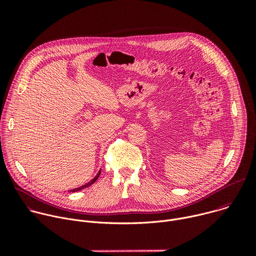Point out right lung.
I'll return each mask as SVG.
<instances>
[{
	"mask_svg": "<svg viewBox=\"0 0 256 256\" xmlns=\"http://www.w3.org/2000/svg\"><path fill=\"white\" fill-rule=\"evenodd\" d=\"M100 172L101 171H99L98 172V174L90 181V182H88V184H84V186H82L81 188H75V190H70V192H78V190H83V188H88V186H90L91 184H94V182L97 180V178L99 177V175H100Z\"/></svg>",
	"mask_w": 256,
	"mask_h": 256,
	"instance_id": "right-lung-1",
	"label": "right lung"
}]
</instances>
